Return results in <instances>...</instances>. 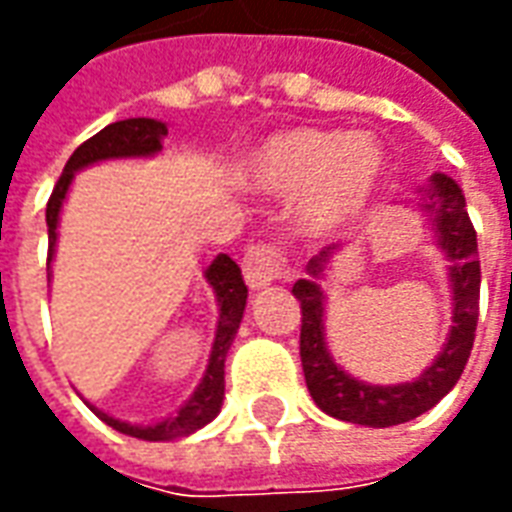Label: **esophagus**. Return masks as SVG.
I'll list each match as a JSON object with an SVG mask.
<instances>
[{
	"label": "esophagus",
	"instance_id": "obj_1",
	"mask_svg": "<svg viewBox=\"0 0 512 512\" xmlns=\"http://www.w3.org/2000/svg\"><path fill=\"white\" fill-rule=\"evenodd\" d=\"M282 274H285V257L279 255V249L274 246H255L244 257V279L252 290L268 288Z\"/></svg>",
	"mask_w": 512,
	"mask_h": 512
}]
</instances>
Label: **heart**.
<instances>
[{
	"label": "heart",
	"instance_id": "b5f03b06",
	"mask_svg": "<svg viewBox=\"0 0 512 512\" xmlns=\"http://www.w3.org/2000/svg\"><path fill=\"white\" fill-rule=\"evenodd\" d=\"M238 175L246 186L293 197V224L304 238H334L362 219L386 175L384 147L365 131L293 126L246 150Z\"/></svg>",
	"mask_w": 512,
	"mask_h": 512
}]
</instances>
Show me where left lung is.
<instances>
[{
	"instance_id": "left-lung-1",
	"label": "left lung",
	"mask_w": 512,
	"mask_h": 512,
	"mask_svg": "<svg viewBox=\"0 0 512 512\" xmlns=\"http://www.w3.org/2000/svg\"><path fill=\"white\" fill-rule=\"evenodd\" d=\"M419 211L428 216L430 230L441 255L447 257V277L452 293V326L439 356L422 370V376L406 384H367L345 373L326 345V293L323 279L329 274L340 244L326 246L307 263V279L293 285L301 301V367L315 406L329 417L389 428L425 414L458 384L469 362L480 310V260L477 233L466 211V197L450 175H430L428 186L419 189Z\"/></svg>"
}]
</instances>
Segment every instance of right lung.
Listing matches in <instances>:
<instances>
[{
	"label": "right lung",
	"mask_w": 512,
	"mask_h": 512,
	"mask_svg": "<svg viewBox=\"0 0 512 512\" xmlns=\"http://www.w3.org/2000/svg\"><path fill=\"white\" fill-rule=\"evenodd\" d=\"M164 136H167V123L153 120V117H128V120H117L112 126H106L104 131H98L84 145L73 150V156L68 158V164L62 169L57 186L51 191L49 205H46V224H49V277L51 260H54V252H57V227H60L62 202L68 197L73 175L82 172V169L93 167V164H101V161H112V158L158 156ZM205 282L211 285L216 304H219V321H216V337H213L208 367H205L197 389L191 392L189 400L172 417L161 419L156 425H131V422H123V419L109 417L106 411H101V408H95L93 403L84 400L95 411V417L104 419L109 428L120 430L126 436H134V439L172 441L191 436L194 430L205 428L222 411L224 359H227V351H230L235 334H238V326H241V318H244L246 285L238 263L227 255L213 257L211 266L205 268Z\"/></svg>",
	"instance_id": "obj_1"
}]
</instances>
